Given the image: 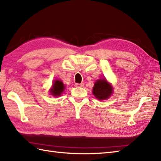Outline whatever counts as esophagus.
I'll return each mask as SVG.
<instances>
[{
    "label": "esophagus",
    "mask_w": 161,
    "mask_h": 161,
    "mask_svg": "<svg viewBox=\"0 0 161 161\" xmlns=\"http://www.w3.org/2000/svg\"><path fill=\"white\" fill-rule=\"evenodd\" d=\"M84 83H81V84H75V87H77V88H79V87H83L84 86Z\"/></svg>",
    "instance_id": "34e87169"
}]
</instances>
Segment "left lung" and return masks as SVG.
Returning <instances> with one entry per match:
<instances>
[{
  "label": "left lung",
  "mask_w": 161,
  "mask_h": 161,
  "mask_svg": "<svg viewBox=\"0 0 161 161\" xmlns=\"http://www.w3.org/2000/svg\"><path fill=\"white\" fill-rule=\"evenodd\" d=\"M112 92L113 88L105 79L97 80L95 83L92 93L97 99L99 100L106 99L111 95Z\"/></svg>",
  "instance_id": "left-lung-1"
}]
</instances>
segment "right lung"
<instances>
[{
    "label": "right lung",
    "instance_id": "right-lung-1",
    "mask_svg": "<svg viewBox=\"0 0 161 161\" xmlns=\"http://www.w3.org/2000/svg\"><path fill=\"white\" fill-rule=\"evenodd\" d=\"M64 88H65V86L63 84L62 81L56 80L54 81V83L53 84V88H52V89L51 90V95L55 97L61 95Z\"/></svg>",
    "mask_w": 161,
    "mask_h": 161
}]
</instances>
